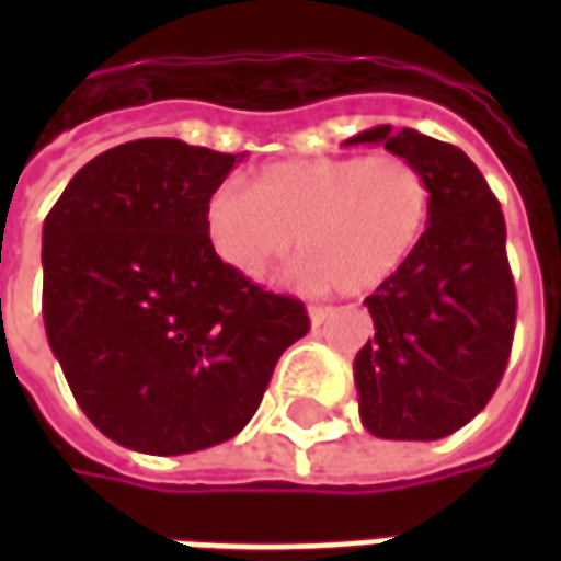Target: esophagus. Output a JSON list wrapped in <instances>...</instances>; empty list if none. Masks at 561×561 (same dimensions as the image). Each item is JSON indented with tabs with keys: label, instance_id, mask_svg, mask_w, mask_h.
<instances>
[{
	"label": "esophagus",
	"instance_id": "obj_1",
	"mask_svg": "<svg viewBox=\"0 0 561 561\" xmlns=\"http://www.w3.org/2000/svg\"><path fill=\"white\" fill-rule=\"evenodd\" d=\"M330 316H333L330 306H309V324H312V328H321Z\"/></svg>",
	"mask_w": 561,
	"mask_h": 561
}]
</instances>
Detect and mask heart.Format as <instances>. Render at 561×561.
<instances>
[{
  "label": "heart",
  "mask_w": 561,
  "mask_h": 561,
  "mask_svg": "<svg viewBox=\"0 0 561 561\" xmlns=\"http://www.w3.org/2000/svg\"><path fill=\"white\" fill-rule=\"evenodd\" d=\"M433 209L426 173L405 156L273 161L225 183L204 204V237L219 264L261 282L291 252L297 285L360 297L381 288L414 255Z\"/></svg>",
  "instance_id": "obj_1"
}]
</instances>
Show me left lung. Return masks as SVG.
<instances>
[{
  "mask_svg": "<svg viewBox=\"0 0 561 561\" xmlns=\"http://www.w3.org/2000/svg\"><path fill=\"white\" fill-rule=\"evenodd\" d=\"M352 144L412 159L433 188L414 255L364 300L376 336L354 357L360 421L378 438L435 442L481 412L505 373L517 318L505 216L459 147L390 126Z\"/></svg>",
  "mask_w": 561,
  "mask_h": 561,
  "instance_id": "8db88e82",
  "label": "left lung"
}]
</instances>
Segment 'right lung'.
Here are the masks:
<instances>
[{
    "label": "right lung",
    "mask_w": 561,
    "mask_h": 561,
    "mask_svg": "<svg viewBox=\"0 0 561 561\" xmlns=\"http://www.w3.org/2000/svg\"><path fill=\"white\" fill-rule=\"evenodd\" d=\"M245 152L128 140L87 161L42 231V312L75 400L111 442L176 457L252 421L300 300L219 264L204 204Z\"/></svg>",
    "instance_id": "obj_1"
}]
</instances>
